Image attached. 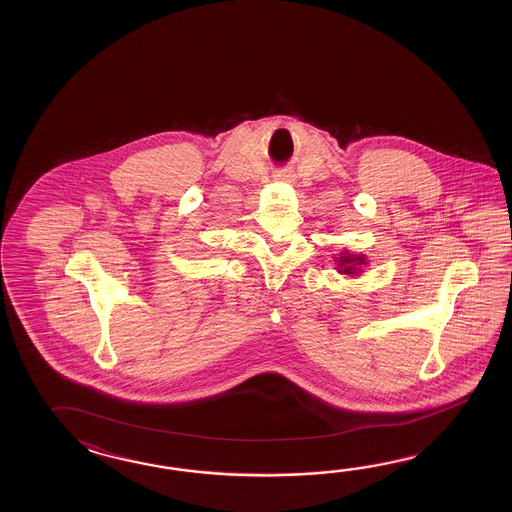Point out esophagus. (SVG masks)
<instances>
[{"label":"esophagus","mask_w":512,"mask_h":512,"mask_svg":"<svg viewBox=\"0 0 512 512\" xmlns=\"http://www.w3.org/2000/svg\"><path fill=\"white\" fill-rule=\"evenodd\" d=\"M293 177L294 175L291 174H278V179H282V181H289V183L293 181Z\"/></svg>","instance_id":"esophagus-1"}]
</instances>
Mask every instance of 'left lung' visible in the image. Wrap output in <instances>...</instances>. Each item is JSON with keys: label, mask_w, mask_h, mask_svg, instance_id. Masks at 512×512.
I'll return each mask as SVG.
<instances>
[{"label": "left lung", "mask_w": 512, "mask_h": 512, "mask_svg": "<svg viewBox=\"0 0 512 512\" xmlns=\"http://www.w3.org/2000/svg\"><path fill=\"white\" fill-rule=\"evenodd\" d=\"M335 260L338 261V272H340V274H348V276H355V274H359L360 265L368 263L362 254L355 256V254H349V252H342V254H340V258H335Z\"/></svg>", "instance_id": "1"}]
</instances>
